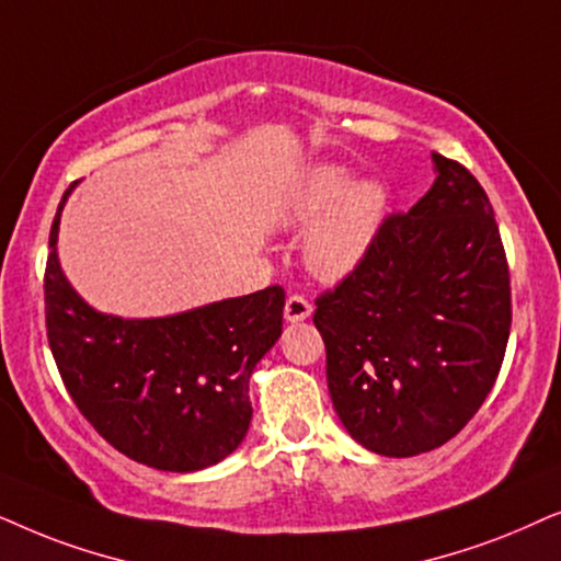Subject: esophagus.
Listing matches in <instances>:
<instances>
[{"label": "esophagus", "mask_w": 561, "mask_h": 561, "mask_svg": "<svg viewBox=\"0 0 561 561\" xmlns=\"http://www.w3.org/2000/svg\"><path fill=\"white\" fill-rule=\"evenodd\" d=\"M312 312V305L305 295H289L287 302H285V318L289 323H297V320H305L310 318Z\"/></svg>", "instance_id": "1"}]
</instances>
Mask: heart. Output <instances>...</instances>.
<instances>
[{"instance_id": "1", "label": "heart", "mask_w": 561, "mask_h": 561, "mask_svg": "<svg viewBox=\"0 0 561 561\" xmlns=\"http://www.w3.org/2000/svg\"><path fill=\"white\" fill-rule=\"evenodd\" d=\"M387 192L377 182L354 184V174L339 163L308 171L289 192L287 222H316L305 241V261L320 279H341L354 272L369 251L385 220Z\"/></svg>"}]
</instances>
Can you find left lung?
<instances>
[{
    "instance_id": "1",
    "label": "left lung",
    "mask_w": 561,
    "mask_h": 561,
    "mask_svg": "<svg viewBox=\"0 0 561 561\" xmlns=\"http://www.w3.org/2000/svg\"><path fill=\"white\" fill-rule=\"evenodd\" d=\"M433 161L431 190L387 215L312 316L335 413L382 457L457 436L495 385L511 335V272L490 197L459 161Z\"/></svg>"
}]
</instances>
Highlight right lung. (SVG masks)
Instances as JSON below:
<instances>
[{
  "mask_svg": "<svg viewBox=\"0 0 561 561\" xmlns=\"http://www.w3.org/2000/svg\"><path fill=\"white\" fill-rule=\"evenodd\" d=\"M69 192L50 226L43 276L48 346L66 390L104 442L138 465L161 472L218 465L249 431V379L282 335L285 289L272 285L171 318L102 316L58 266Z\"/></svg>",
  "mask_w": 561,
  "mask_h": 561,
  "instance_id": "obj_1",
  "label": "right lung"
}]
</instances>
